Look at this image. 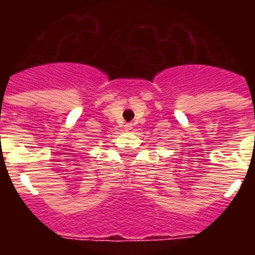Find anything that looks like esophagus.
<instances>
[{"mask_svg":"<svg viewBox=\"0 0 255 255\" xmlns=\"http://www.w3.org/2000/svg\"><path fill=\"white\" fill-rule=\"evenodd\" d=\"M131 128H132V124H130V123L125 124V129L126 130H131Z\"/></svg>","mask_w":255,"mask_h":255,"instance_id":"esophagus-1","label":"esophagus"}]
</instances>
